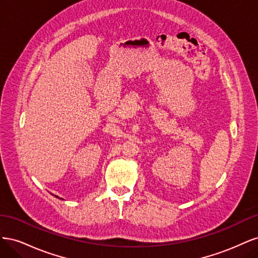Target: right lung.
<instances>
[{"label":"right lung","instance_id":"obj_1","mask_svg":"<svg viewBox=\"0 0 258 258\" xmlns=\"http://www.w3.org/2000/svg\"><path fill=\"white\" fill-rule=\"evenodd\" d=\"M56 197H57V196H56ZM57 198H59V197H57Z\"/></svg>","mask_w":258,"mask_h":258}]
</instances>
